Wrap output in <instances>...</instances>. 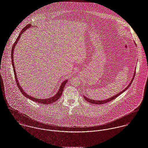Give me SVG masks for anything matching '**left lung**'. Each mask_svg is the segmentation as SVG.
Returning a JSON list of instances; mask_svg holds the SVG:
<instances>
[{
    "label": "left lung",
    "instance_id": "obj_1",
    "mask_svg": "<svg viewBox=\"0 0 148 148\" xmlns=\"http://www.w3.org/2000/svg\"><path fill=\"white\" fill-rule=\"evenodd\" d=\"M135 45H136V44L135 43ZM135 69H136V68H135ZM135 73H136V72L134 71V76H133V77H132V80L131 81V82H130V84H129V85L123 90H122L121 92L120 93H119L118 94H116L115 95H114V96H113V97H111V98H108V99H104V100H102V101H96V100H94V99H89V98H88V97H86V96H85V95H83L84 96V99H85V100L86 101H88V102H90V103H92V104H95V105H101V104H105V103H108V102H110V101H111L112 100H113V99H115L116 97H118L119 95H120L121 94H122L123 92H124L128 88H129V86H131V85L132 84V81L134 80V76H135Z\"/></svg>",
    "mask_w": 148,
    "mask_h": 148
}]
</instances>
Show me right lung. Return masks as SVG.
<instances>
[{
    "label": "right lung",
    "mask_w": 148,
    "mask_h": 148,
    "mask_svg": "<svg viewBox=\"0 0 148 148\" xmlns=\"http://www.w3.org/2000/svg\"><path fill=\"white\" fill-rule=\"evenodd\" d=\"M31 27V24H27V26L25 27H24L22 30L21 31L20 33L19 34L18 37L17 38L16 40L14 42V45L12 46V51H11V60H12V66H13V69H14V77H15V80L16 81V84H17V85L18 86V88H19L20 90L21 91V92L22 93V94H23L25 97H27V98H29L30 99L34 101V102H38V103H40L41 104H43V105H49V104H51L52 103H54V102H55L56 101H57L58 99H59V98L61 97L62 94L63 93V89L64 88V86L66 84V83L67 82L68 80H66L64 81H63L62 82V84L60 86V88L58 90V92H57V93H56V94H55V95L54 96H52L51 97L49 98H47V99H38L37 98H36V97H33L31 95H29L28 94H27L26 92H25V91L23 89V88L21 87V86L20 85V84L18 82V81L17 80V75H16V71H15V67H14V47L17 43V42L20 40V38L21 36V34L25 32V31L28 29L30 27Z\"/></svg>",
    "instance_id": "1"
}]
</instances>
